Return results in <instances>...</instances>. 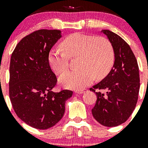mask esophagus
Returning <instances> with one entry per match:
<instances>
[{"label":"esophagus","instance_id":"esophagus-1","mask_svg":"<svg viewBox=\"0 0 148 148\" xmlns=\"http://www.w3.org/2000/svg\"><path fill=\"white\" fill-rule=\"evenodd\" d=\"M87 90L86 89H83V90H76V93H79V94H81V93H84V92H86Z\"/></svg>","mask_w":148,"mask_h":148}]
</instances>
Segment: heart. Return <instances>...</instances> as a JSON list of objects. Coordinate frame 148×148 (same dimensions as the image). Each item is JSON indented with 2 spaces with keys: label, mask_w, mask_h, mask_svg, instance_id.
<instances>
[{
  "label": "heart",
  "mask_w": 148,
  "mask_h": 148,
  "mask_svg": "<svg viewBox=\"0 0 148 148\" xmlns=\"http://www.w3.org/2000/svg\"><path fill=\"white\" fill-rule=\"evenodd\" d=\"M62 49H52L49 53L48 61L51 68L60 75L69 67V58L78 56L76 70L62 75L59 82L66 88L82 89L97 79L104 77L111 70L114 62V51L109 40L103 37L76 33L62 40Z\"/></svg>",
  "instance_id": "b5f03b06"
}]
</instances>
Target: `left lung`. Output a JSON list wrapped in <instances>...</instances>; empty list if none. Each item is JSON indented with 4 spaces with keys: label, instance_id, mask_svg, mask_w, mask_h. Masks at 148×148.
<instances>
[{
    "label": "left lung",
    "instance_id": "obj_1",
    "mask_svg": "<svg viewBox=\"0 0 148 148\" xmlns=\"http://www.w3.org/2000/svg\"><path fill=\"white\" fill-rule=\"evenodd\" d=\"M103 33L113 46L115 62L109 74L90 88L97 95L92 113L103 126L116 127L128 120L136 106L140 88L139 68L130 45L121 37L108 30H103Z\"/></svg>",
    "mask_w": 148,
    "mask_h": 148
}]
</instances>
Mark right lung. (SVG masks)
Here are the masks:
<instances>
[{"label": "right lung", "mask_w": 148, "mask_h": 148, "mask_svg": "<svg viewBox=\"0 0 148 148\" xmlns=\"http://www.w3.org/2000/svg\"><path fill=\"white\" fill-rule=\"evenodd\" d=\"M60 30L40 29L23 37L15 47L10 65L9 94L13 109L24 123L47 130L58 123L65 101L73 92L51 91L57 78L49 64V53Z\"/></svg>", "instance_id": "1"}]
</instances>
